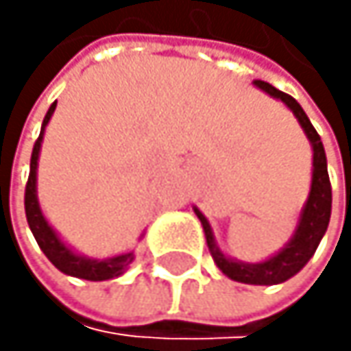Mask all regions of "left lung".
I'll return each mask as SVG.
<instances>
[{
	"label": "left lung",
	"instance_id": "8db88e82",
	"mask_svg": "<svg viewBox=\"0 0 351 351\" xmlns=\"http://www.w3.org/2000/svg\"><path fill=\"white\" fill-rule=\"evenodd\" d=\"M254 86H259L263 92L269 94V97L280 99L295 113L301 128L305 130L307 138L312 141V147H314L312 189H309L307 204H305V208L301 213L297 234L287 244V248H282L276 257H271L269 261H263V263H238V261H232L229 257H225V254L215 246V238H213V232H210V225H208L206 217L202 215L197 208H195V215L202 221V227H204L206 242H208L213 259L227 278H232L236 282H244V285H278V282H285L291 276H295L309 259H312V254L316 252V248H318V244H320V240H322V236L326 232V227H328L332 191H330V179H328V170H326V154H324L320 134L316 132L312 122H309V117L305 115L301 105L291 97V94L274 88L271 84H267L263 80H254Z\"/></svg>",
	"mask_w": 351,
	"mask_h": 351
}]
</instances>
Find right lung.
Listing matches in <instances>:
<instances>
[{"label":"right lung","mask_w":351,"mask_h":351,"mask_svg":"<svg viewBox=\"0 0 351 351\" xmlns=\"http://www.w3.org/2000/svg\"><path fill=\"white\" fill-rule=\"evenodd\" d=\"M56 103L50 105L46 117H44V124H42V132H39L35 145H33V154H31V170H29V181L25 187V215H27V223L31 227V232L39 244V248L44 250L46 257L52 261L54 267H58L62 274L66 276H75V278H84V280H92V282H99V280H109L115 278L119 274H124V269L132 263L134 254L132 252H124V254H117V257L105 259V261H90L86 257H77L75 252H71L66 248L58 236L52 232V227L46 223L42 210H39L37 204V195H35V177H37V158H39V147H42V136H44V128L50 122V115L54 113Z\"/></svg>","instance_id":"obj_1"}]
</instances>
